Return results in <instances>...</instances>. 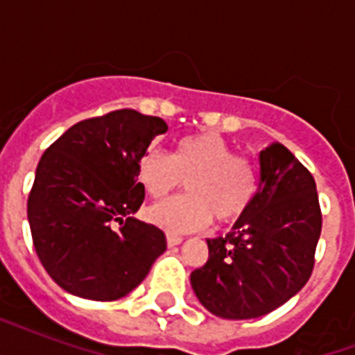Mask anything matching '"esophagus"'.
<instances>
[{
  "mask_svg": "<svg viewBox=\"0 0 355 355\" xmlns=\"http://www.w3.org/2000/svg\"><path fill=\"white\" fill-rule=\"evenodd\" d=\"M180 243H182V237L177 236V234H167V245L169 247H177Z\"/></svg>",
  "mask_w": 355,
  "mask_h": 355,
  "instance_id": "esophagus-1",
  "label": "esophagus"
}]
</instances>
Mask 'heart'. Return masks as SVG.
Listing matches in <instances>:
<instances>
[{
    "label": "heart",
    "mask_w": 355,
    "mask_h": 355,
    "mask_svg": "<svg viewBox=\"0 0 355 355\" xmlns=\"http://www.w3.org/2000/svg\"><path fill=\"white\" fill-rule=\"evenodd\" d=\"M186 178L188 193L150 206L147 219L167 232L184 234L214 221H239L258 193V169L217 132H195L175 144L173 155L149 149L138 162V182L150 199H164Z\"/></svg>",
    "instance_id": "b5f03b06"
}]
</instances>
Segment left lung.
<instances>
[{
	"instance_id": "1",
	"label": "left lung",
	"mask_w": 355,
	"mask_h": 355,
	"mask_svg": "<svg viewBox=\"0 0 355 355\" xmlns=\"http://www.w3.org/2000/svg\"><path fill=\"white\" fill-rule=\"evenodd\" d=\"M322 228L313 175L286 145L259 153V186L248 211L225 237L206 239L208 261L191 287L223 319H256L297 295L313 272Z\"/></svg>"
}]
</instances>
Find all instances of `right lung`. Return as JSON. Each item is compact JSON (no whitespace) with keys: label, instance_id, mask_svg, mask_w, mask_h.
<instances>
[{"label":"right lung","instance_id":"obj_1","mask_svg":"<svg viewBox=\"0 0 355 355\" xmlns=\"http://www.w3.org/2000/svg\"><path fill=\"white\" fill-rule=\"evenodd\" d=\"M166 121L132 108L83 119L42 155L27 199L33 245L47 275L75 297L130 293L166 250V234L130 217L145 199L138 162Z\"/></svg>","mask_w":355,"mask_h":355}]
</instances>
